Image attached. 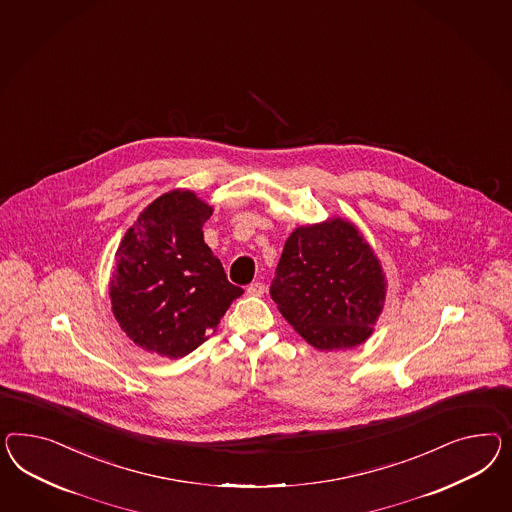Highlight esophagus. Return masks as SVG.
Segmentation results:
<instances>
[{"instance_id":"obj_1","label":"esophagus","mask_w":512,"mask_h":512,"mask_svg":"<svg viewBox=\"0 0 512 512\" xmlns=\"http://www.w3.org/2000/svg\"><path fill=\"white\" fill-rule=\"evenodd\" d=\"M249 296H263L264 292H266V287H264V283L261 281H255V283H251L248 289H246Z\"/></svg>"}]
</instances>
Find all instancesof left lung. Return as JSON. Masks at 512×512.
I'll use <instances>...</instances> for the list:
<instances>
[{
  "label": "left lung",
  "instance_id": "left-lung-1",
  "mask_svg": "<svg viewBox=\"0 0 512 512\" xmlns=\"http://www.w3.org/2000/svg\"><path fill=\"white\" fill-rule=\"evenodd\" d=\"M380 259L352 221L339 216L292 231L270 296L279 313L318 350L365 343L386 302Z\"/></svg>",
  "mask_w": 512,
  "mask_h": 512
}]
</instances>
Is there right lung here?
I'll return each instance as SVG.
<instances>
[{"instance_id": "obj_1", "label": "right lung", "mask_w": 512, "mask_h": 512, "mask_svg": "<svg viewBox=\"0 0 512 512\" xmlns=\"http://www.w3.org/2000/svg\"><path fill=\"white\" fill-rule=\"evenodd\" d=\"M190 190L154 199L115 251L110 300L113 317L139 348L177 360L216 332L242 289L227 281L203 238L212 216Z\"/></svg>"}]
</instances>
